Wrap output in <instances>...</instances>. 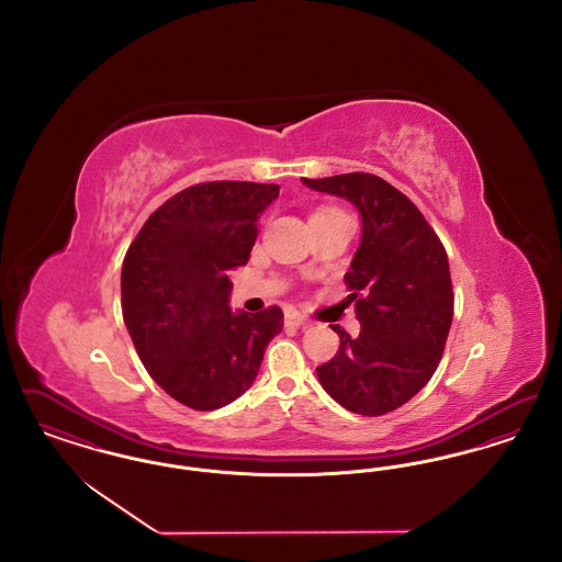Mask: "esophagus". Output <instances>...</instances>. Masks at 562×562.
Returning <instances> with one entry per match:
<instances>
[{"mask_svg": "<svg viewBox=\"0 0 562 562\" xmlns=\"http://www.w3.org/2000/svg\"><path fill=\"white\" fill-rule=\"evenodd\" d=\"M284 324L286 326H294V328H301V326H307L310 321L303 316V314H299V312H286V316H284Z\"/></svg>", "mask_w": 562, "mask_h": 562, "instance_id": "obj_1", "label": "esophagus"}]
</instances>
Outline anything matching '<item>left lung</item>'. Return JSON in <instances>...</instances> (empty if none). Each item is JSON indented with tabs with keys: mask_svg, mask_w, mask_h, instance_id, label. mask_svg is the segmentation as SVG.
I'll return each mask as SVG.
<instances>
[{
	"mask_svg": "<svg viewBox=\"0 0 562 562\" xmlns=\"http://www.w3.org/2000/svg\"><path fill=\"white\" fill-rule=\"evenodd\" d=\"M344 198L362 218L346 273L360 335L333 326L341 346L316 369L333 401L358 415H385L411 401L436 371L453 322L449 257L419 209L369 172L301 179Z\"/></svg>",
	"mask_w": 562,
	"mask_h": 562,
	"instance_id": "1",
	"label": "left lung"
}]
</instances>
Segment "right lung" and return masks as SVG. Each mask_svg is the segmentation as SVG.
I'll use <instances>...</instances> for the list:
<instances>
[{
    "instance_id": "1",
    "label": "right lung",
    "mask_w": 562,
    "mask_h": 562,
    "mask_svg": "<svg viewBox=\"0 0 562 562\" xmlns=\"http://www.w3.org/2000/svg\"><path fill=\"white\" fill-rule=\"evenodd\" d=\"M278 186L214 181L183 189L151 214L122 266V314L161 390L214 411L255 383L284 314L232 312L229 269L246 266Z\"/></svg>"
}]
</instances>
